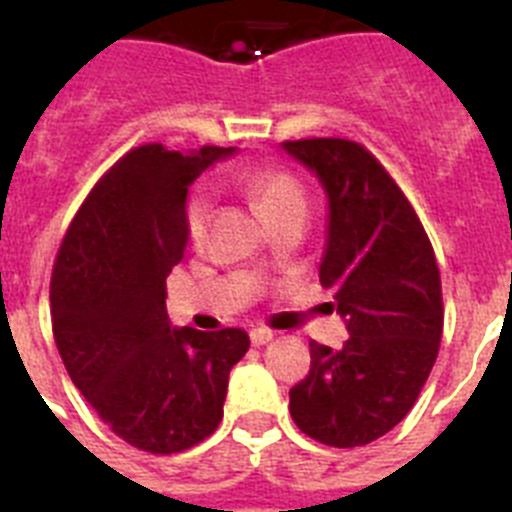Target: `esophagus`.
Segmentation results:
<instances>
[{"instance_id":"34e87169","label":"esophagus","mask_w":512,"mask_h":512,"mask_svg":"<svg viewBox=\"0 0 512 512\" xmlns=\"http://www.w3.org/2000/svg\"><path fill=\"white\" fill-rule=\"evenodd\" d=\"M271 338H274V333H271V330H266V328H253L251 330V343H253V346H266V343H269Z\"/></svg>"}]
</instances>
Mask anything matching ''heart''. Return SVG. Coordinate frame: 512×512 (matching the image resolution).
<instances>
[{"label":"heart","mask_w":512,"mask_h":512,"mask_svg":"<svg viewBox=\"0 0 512 512\" xmlns=\"http://www.w3.org/2000/svg\"><path fill=\"white\" fill-rule=\"evenodd\" d=\"M251 200L256 202L266 220H271L279 212L289 210V207H302L305 205V189L297 182V176L289 171L279 169V166H264L251 174L243 176ZM212 217V197L205 189L189 194L187 207H184V220H187V233L192 241H200L202 235L207 233Z\"/></svg>","instance_id":"obj_1"}]
</instances>
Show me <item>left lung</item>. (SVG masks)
<instances>
[{
  "label": "left lung",
  "mask_w": 512,
  "mask_h": 512,
  "mask_svg": "<svg viewBox=\"0 0 512 512\" xmlns=\"http://www.w3.org/2000/svg\"><path fill=\"white\" fill-rule=\"evenodd\" d=\"M328 197L320 284L346 320L341 351L310 343V372L289 390L302 433L336 449L390 433L418 400L443 333L433 246L395 179L343 138L287 140Z\"/></svg>",
  "instance_id": "8db88e82"
}]
</instances>
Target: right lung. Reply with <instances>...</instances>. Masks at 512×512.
Segmentation results:
<instances>
[{"instance_id":"obj_1","label":"right lung","mask_w":512,"mask_h":512,"mask_svg":"<svg viewBox=\"0 0 512 512\" xmlns=\"http://www.w3.org/2000/svg\"><path fill=\"white\" fill-rule=\"evenodd\" d=\"M235 148H133L99 179L58 248L51 320L71 382L112 433L151 454L205 441L223 420L248 333L171 328L166 277L187 248V192Z\"/></svg>"}]
</instances>
